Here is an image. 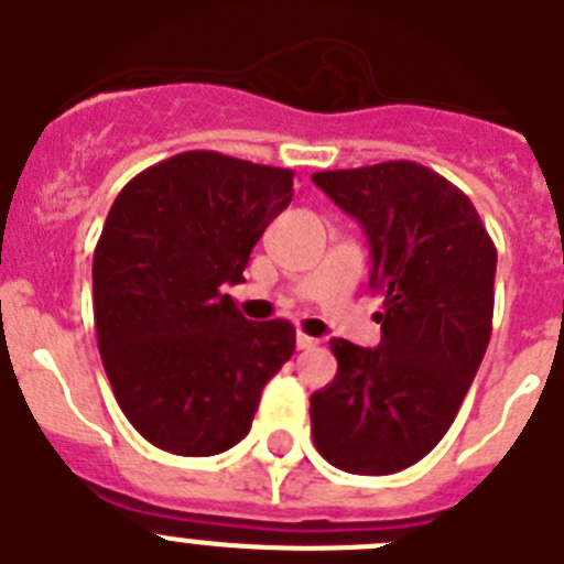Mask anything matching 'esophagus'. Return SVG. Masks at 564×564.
I'll use <instances>...</instances> for the list:
<instances>
[{"label": "esophagus", "mask_w": 564, "mask_h": 564, "mask_svg": "<svg viewBox=\"0 0 564 564\" xmlns=\"http://www.w3.org/2000/svg\"><path fill=\"white\" fill-rule=\"evenodd\" d=\"M316 344H318V338L307 336V333H296V347H299V350H313Z\"/></svg>", "instance_id": "esophagus-1"}]
</instances>
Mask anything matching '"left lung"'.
Wrapping results in <instances>:
<instances>
[{"mask_svg": "<svg viewBox=\"0 0 564 564\" xmlns=\"http://www.w3.org/2000/svg\"><path fill=\"white\" fill-rule=\"evenodd\" d=\"M370 239L383 296L376 350L333 338L338 372L311 395L318 455L350 475H395L449 432L495 316L497 248L466 194L412 161L313 174Z\"/></svg>", "mask_w": 564, "mask_h": 564, "instance_id": "8db88e82", "label": "left lung"}]
</instances>
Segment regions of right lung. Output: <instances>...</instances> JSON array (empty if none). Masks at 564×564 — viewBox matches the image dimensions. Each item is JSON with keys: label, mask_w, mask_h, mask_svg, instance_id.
<instances>
[{"label": "right lung", "mask_w": 564, "mask_h": 564, "mask_svg": "<svg viewBox=\"0 0 564 564\" xmlns=\"http://www.w3.org/2000/svg\"><path fill=\"white\" fill-rule=\"evenodd\" d=\"M291 197V169L206 149L154 163L115 197L93 257L98 350L115 401L158 449H231L293 356L291 322H248L223 293Z\"/></svg>", "instance_id": "right-lung-1"}]
</instances>
